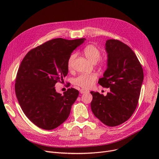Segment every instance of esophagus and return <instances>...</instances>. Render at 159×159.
<instances>
[{
	"mask_svg": "<svg viewBox=\"0 0 159 159\" xmlns=\"http://www.w3.org/2000/svg\"><path fill=\"white\" fill-rule=\"evenodd\" d=\"M80 93L81 94H84L86 93H89V90H87V89H81L80 90Z\"/></svg>",
	"mask_w": 159,
	"mask_h": 159,
	"instance_id": "obj_1",
	"label": "esophagus"
}]
</instances>
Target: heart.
Masks as SVG:
<instances>
[{
    "label": "heart",
    "mask_w": 159,
    "mask_h": 159,
    "mask_svg": "<svg viewBox=\"0 0 159 159\" xmlns=\"http://www.w3.org/2000/svg\"><path fill=\"white\" fill-rule=\"evenodd\" d=\"M83 53L85 57L88 59L93 63L97 62L100 57H101V53L100 49L93 44H89L86 46L84 49H83ZM77 55L75 53L71 54L68 60L67 65H68V68L71 69L73 66V62L76 58ZM99 64L102 67H106V61H102L100 62ZM97 79V75L95 73H91V74H81L79 75L78 77L75 78L73 79V83L78 86H80L82 88L88 89L91 88L94 84V82Z\"/></svg>",
    "instance_id": "b5f03b06"
}]
</instances>
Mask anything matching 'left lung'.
Instances as JSON below:
<instances>
[{
  "label": "left lung",
  "mask_w": 159,
  "mask_h": 159,
  "mask_svg": "<svg viewBox=\"0 0 159 159\" xmlns=\"http://www.w3.org/2000/svg\"><path fill=\"white\" fill-rule=\"evenodd\" d=\"M107 69L98 84L110 88L106 96L91 91V111L108 126H116L128 120L139 101L144 72L135 53L118 40L106 42Z\"/></svg>",
  "instance_id": "1"
}]
</instances>
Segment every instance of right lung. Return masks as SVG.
I'll return each mask as SVG.
<instances>
[{"instance_id":"obj_1","label":"right lung","mask_w":159,"mask_h":159,"mask_svg":"<svg viewBox=\"0 0 159 159\" xmlns=\"http://www.w3.org/2000/svg\"><path fill=\"white\" fill-rule=\"evenodd\" d=\"M85 40H50L30 50L22 61L15 94L24 113L39 128L53 129L69 116L79 91L69 88L62 95L55 86L68 74L70 56Z\"/></svg>"}]
</instances>
